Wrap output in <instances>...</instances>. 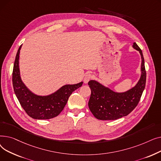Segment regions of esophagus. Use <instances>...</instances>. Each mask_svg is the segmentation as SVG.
<instances>
[{"label": "esophagus", "instance_id": "1", "mask_svg": "<svg viewBox=\"0 0 161 161\" xmlns=\"http://www.w3.org/2000/svg\"><path fill=\"white\" fill-rule=\"evenodd\" d=\"M92 78V75L91 74H88L86 75L85 77H84V79H83L84 83H88V81H89L90 80H91Z\"/></svg>", "mask_w": 161, "mask_h": 161}]
</instances>
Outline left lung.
I'll use <instances>...</instances> for the list:
<instances>
[{
  "instance_id": "obj_1",
  "label": "left lung",
  "mask_w": 161,
  "mask_h": 161,
  "mask_svg": "<svg viewBox=\"0 0 161 161\" xmlns=\"http://www.w3.org/2000/svg\"><path fill=\"white\" fill-rule=\"evenodd\" d=\"M132 47L138 51L142 58L141 76L134 87L123 92H117L95 80H91L88 83L91 90L89 108L98 119L115 120L126 116L139 103L146 86V72L142 50L136 42H134Z\"/></svg>"
}]
</instances>
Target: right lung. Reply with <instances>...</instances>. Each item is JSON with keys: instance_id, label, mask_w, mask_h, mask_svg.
I'll return each instance as SVG.
<instances>
[{"instance_id": "right-lung-1", "label": "right lung", "mask_w": 161, "mask_h": 161, "mask_svg": "<svg viewBox=\"0 0 161 161\" xmlns=\"http://www.w3.org/2000/svg\"><path fill=\"white\" fill-rule=\"evenodd\" d=\"M21 46L22 45L17 52L14 64L12 83L15 94L25 112L33 119H49L55 117L63 111L72 92L80 87L83 82L65 85L47 96L34 94L21 79L19 58Z\"/></svg>"}]
</instances>
